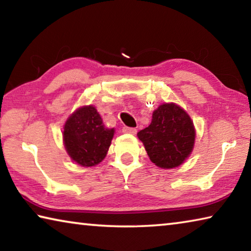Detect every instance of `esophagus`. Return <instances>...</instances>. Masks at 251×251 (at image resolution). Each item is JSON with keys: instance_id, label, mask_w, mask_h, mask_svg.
Here are the masks:
<instances>
[{"instance_id": "obj_1", "label": "esophagus", "mask_w": 251, "mask_h": 251, "mask_svg": "<svg viewBox=\"0 0 251 251\" xmlns=\"http://www.w3.org/2000/svg\"><path fill=\"white\" fill-rule=\"evenodd\" d=\"M136 131H137V129L136 128H133V127H127V126H124L123 127V133H126V134H136Z\"/></svg>"}]
</instances>
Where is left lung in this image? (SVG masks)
I'll list each match as a JSON object with an SVG mask.
<instances>
[{
    "label": "left lung",
    "mask_w": 251,
    "mask_h": 251,
    "mask_svg": "<svg viewBox=\"0 0 251 251\" xmlns=\"http://www.w3.org/2000/svg\"><path fill=\"white\" fill-rule=\"evenodd\" d=\"M137 136L152 163L169 169L179 166L190 155L196 133L188 114L171 103L154 110L151 125L138 131Z\"/></svg>",
    "instance_id": "8db88e82"
}]
</instances>
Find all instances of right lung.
<instances>
[{"instance_id": "add662e5", "label": "right lung", "mask_w": 251, "mask_h": 251, "mask_svg": "<svg viewBox=\"0 0 251 251\" xmlns=\"http://www.w3.org/2000/svg\"><path fill=\"white\" fill-rule=\"evenodd\" d=\"M114 128L105 127L94 106H83L66 121L63 141L67 154L80 166L100 164L107 154Z\"/></svg>"}]
</instances>
